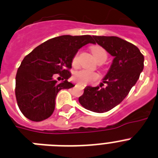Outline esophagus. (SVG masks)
<instances>
[{
	"mask_svg": "<svg viewBox=\"0 0 158 158\" xmlns=\"http://www.w3.org/2000/svg\"><path fill=\"white\" fill-rule=\"evenodd\" d=\"M77 85H79L82 86V87H83V88H85V85H81V84H80V83H78Z\"/></svg>",
	"mask_w": 158,
	"mask_h": 158,
	"instance_id": "34e87169",
	"label": "esophagus"
}]
</instances>
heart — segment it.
<instances>
[{
    "mask_svg": "<svg viewBox=\"0 0 158 158\" xmlns=\"http://www.w3.org/2000/svg\"><path fill=\"white\" fill-rule=\"evenodd\" d=\"M91 52L94 55V58L97 61L98 60H105L107 59V52L106 49L98 45H94L91 47ZM78 59H79V52H76L74 56H73L72 59V64L73 66H77L78 64ZM99 77L98 74L97 73L89 71L86 69H81L78 70L77 72L74 73L72 76V79L75 81L81 83V84L86 85L91 82L92 81L97 80Z\"/></svg>",
    "mask_w": 158,
    "mask_h": 158,
    "instance_id": "b5f03b06",
    "label": "heart"
}]
</instances>
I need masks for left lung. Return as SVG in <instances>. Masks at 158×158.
<instances>
[{
	"instance_id": "left-lung-1",
	"label": "left lung",
	"mask_w": 158,
	"mask_h": 158,
	"mask_svg": "<svg viewBox=\"0 0 158 158\" xmlns=\"http://www.w3.org/2000/svg\"><path fill=\"white\" fill-rule=\"evenodd\" d=\"M93 37L94 44L98 43L114 58L103 83L97 87L87 86L79 102L86 110L105 113L119 105L136 84L143 70L144 56L137 46L120 37Z\"/></svg>"
}]
</instances>
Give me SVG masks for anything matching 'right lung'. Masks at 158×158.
I'll list each match as a JSON object with an SVG mask.
<instances>
[{"label":"right lung","mask_w":158,"mask_h":158,"mask_svg":"<svg viewBox=\"0 0 158 158\" xmlns=\"http://www.w3.org/2000/svg\"><path fill=\"white\" fill-rule=\"evenodd\" d=\"M89 43L94 44L89 35H64L49 39L25 56L16 75L15 94L25 118L41 121L52 115L57 93L74 86L68 81L73 56ZM56 74L62 82L55 80Z\"/></svg>","instance_id":"obj_1"}]
</instances>
